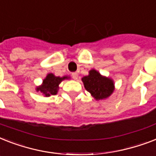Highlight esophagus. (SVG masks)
<instances>
[{"label":"esophagus","instance_id":"esophagus-1","mask_svg":"<svg viewBox=\"0 0 156 156\" xmlns=\"http://www.w3.org/2000/svg\"><path fill=\"white\" fill-rule=\"evenodd\" d=\"M72 79L76 80L77 77H78V74H77L76 72H72Z\"/></svg>","mask_w":156,"mask_h":156}]
</instances>
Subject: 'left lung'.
<instances>
[{
    "instance_id": "obj_1",
    "label": "left lung",
    "mask_w": 156,
    "mask_h": 156,
    "mask_svg": "<svg viewBox=\"0 0 156 156\" xmlns=\"http://www.w3.org/2000/svg\"><path fill=\"white\" fill-rule=\"evenodd\" d=\"M86 90L96 100H101L111 95L113 91V80L102 76L96 70H91L89 75L82 78Z\"/></svg>"
}]
</instances>
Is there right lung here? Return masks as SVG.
<instances>
[{
  "label": "right lung",
  "instance_id": "add662e5",
  "mask_svg": "<svg viewBox=\"0 0 156 156\" xmlns=\"http://www.w3.org/2000/svg\"><path fill=\"white\" fill-rule=\"evenodd\" d=\"M67 77L55 76L53 74H48L46 79L43 80V84L41 87H38L37 90L40 91L46 97H50L51 95H55L58 91V84Z\"/></svg>",
  "mask_w": 156,
  "mask_h": 156
}]
</instances>
